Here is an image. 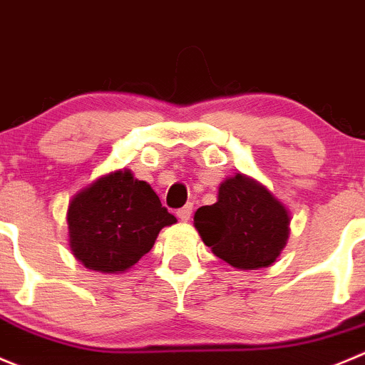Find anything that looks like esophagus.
Segmentation results:
<instances>
[{
    "label": "esophagus",
    "mask_w": 365,
    "mask_h": 365,
    "mask_svg": "<svg viewBox=\"0 0 365 365\" xmlns=\"http://www.w3.org/2000/svg\"><path fill=\"white\" fill-rule=\"evenodd\" d=\"M190 214H192V205H190V203L185 205V207L180 208V210L176 212V215H178V217L182 219V221H189Z\"/></svg>",
    "instance_id": "esophagus-1"
}]
</instances>
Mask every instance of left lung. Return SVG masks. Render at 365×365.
<instances>
[{
	"label": "left lung",
	"instance_id": "obj_1",
	"mask_svg": "<svg viewBox=\"0 0 365 365\" xmlns=\"http://www.w3.org/2000/svg\"><path fill=\"white\" fill-rule=\"evenodd\" d=\"M289 226L287 207L267 187L242 173L222 180L217 201L194 214L201 240L215 257L239 271L274 264L287 246Z\"/></svg>",
	"mask_w": 365,
	"mask_h": 365
}]
</instances>
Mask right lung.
<instances>
[{
    "label": "right lung",
    "instance_id": "obj_1",
    "mask_svg": "<svg viewBox=\"0 0 365 365\" xmlns=\"http://www.w3.org/2000/svg\"><path fill=\"white\" fill-rule=\"evenodd\" d=\"M175 222L150 183L130 169L101 175L78 190L67 207L74 258L105 274L132 269L153 247L160 230Z\"/></svg>",
    "mask_w": 365,
    "mask_h": 365
}]
</instances>
